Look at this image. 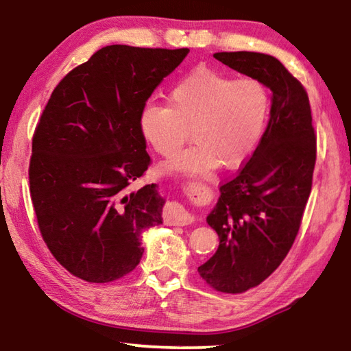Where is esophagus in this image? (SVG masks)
I'll return each instance as SVG.
<instances>
[{"label": "esophagus", "instance_id": "1", "mask_svg": "<svg viewBox=\"0 0 351 351\" xmlns=\"http://www.w3.org/2000/svg\"><path fill=\"white\" fill-rule=\"evenodd\" d=\"M164 218L167 223L176 224V226H187V224H192L193 221L192 213H190L182 204L176 203V201H170V203H167V206H165Z\"/></svg>", "mask_w": 351, "mask_h": 351}]
</instances>
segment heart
<instances>
[{"mask_svg":"<svg viewBox=\"0 0 351 351\" xmlns=\"http://www.w3.org/2000/svg\"><path fill=\"white\" fill-rule=\"evenodd\" d=\"M268 93L258 82L235 80L197 68L175 83L169 104L141 110L142 138L159 156H173L189 139L195 145L164 165L170 173L206 176L218 165L235 170L257 147L268 117Z\"/></svg>","mask_w":351,"mask_h":351,"instance_id":"b5f03b06","label":"heart"}]
</instances>
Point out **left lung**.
<instances>
[{
  "mask_svg": "<svg viewBox=\"0 0 351 351\" xmlns=\"http://www.w3.org/2000/svg\"><path fill=\"white\" fill-rule=\"evenodd\" d=\"M213 57L272 93L257 148L239 175L219 187L207 215L219 245L198 268L213 289L239 294L268 278L293 246L311 192L316 134L305 88L276 57L247 51Z\"/></svg>",
  "mask_w": 351,
  "mask_h": 351,
  "instance_id": "8db88e82",
  "label": "left lung"
}]
</instances>
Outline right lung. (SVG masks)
<instances>
[{"label": "right lung", "instance_id": "add662e5", "mask_svg": "<svg viewBox=\"0 0 351 351\" xmlns=\"http://www.w3.org/2000/svg\"><path fill=\"white\" fill-rule=\"evenodd\" d=\"M187 54L105 46L63 77L40 117L29 164L34 210L51 254L82 280L132 272L142 234L162 224L156 184L128 187L150 165L141 110Z\"/></svg>", "mask_w": 351, "mask_h": 351}]
</instances>
